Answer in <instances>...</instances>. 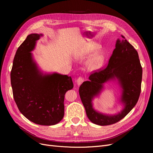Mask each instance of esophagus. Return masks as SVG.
Here are the masks:
<instances>
[{"label":"esophagus","mask_w":153,"mask_h":153,"mask_svg":"<svg viewBox=\"0 0 153 153\" xmlns=\"http://www.w3.org/2000/svg\"><path fill=\"white\" fill-rule=\"evenodd\" d=\"M84 81V78L82 77H79L76 80V82H77V84L78 85H81Z\"/></svg>","instance_id":"esophagus-1"}]
</instances>
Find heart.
Returning a JSON list of instances; mask_svg holds the SVG:
<instances>
[{
    "label": "heart",
    "mask_w": 153,
    "mask_h": 153,
    "mask_svg": "<svg viewBox=\"0 0 153 153\" xmlns=\"http://www.w3.org/2000/svg\"><path fill=\"white\" fill-rule=\"evenodd\" d=\"M99 48V46L95 43L87 45L82 49L76 53V58L85 59L91 57L94 52ZM105 61V54L103 51H98L94 53L86 64L87 69L90 71H95L102 67Z\"/></svg>",
    "instance_id": "b5f03b06"
}]
</instances>
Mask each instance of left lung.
Masks as SVG:
<instances>
[{
    "instance_id": "1",
    "label": "left lung",
    "mask_w": 153,
    "mask_h": 153,
    "mask_svg": "<svg viewBox=\"0 0 153 153\" xmlns=\"http://www.w3.org/2000/svg\"><path fill=\"white\" fill-rule=\"evenodd\" d=\"M122 36L123 39L117 40L107 68L92 74L89 81L84 82L79 87L80 97L87 116L91 122L98 125H112L123 119L136 105L141 93L143 70L138 52ZM116 79L121 88L120 102L123 109L115 115L104 114L95 111L92 100L100 94L104 83Z\"/></svg>"
}]
</instances>
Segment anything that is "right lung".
<instances>
[{
	"label": "right lung",
	"mask_w": 153,
	"mask_h": 153,
	"mask_svg": "<svg viewBox=\"0 0 153 153\" xmlns=\"http://www.w3.org/2000/svg\"><path fill=\"white\" fill-rule=\"evenodd\" d=\"M42 36L30 34L19 47L10 80L13 98L22 114L36 124L50 126L62 119L64 95L74 85L68 75L43 73L38 68L31 52Z\"/></svg>",
	"instance_id": "add662e5"
}]
</instances>
